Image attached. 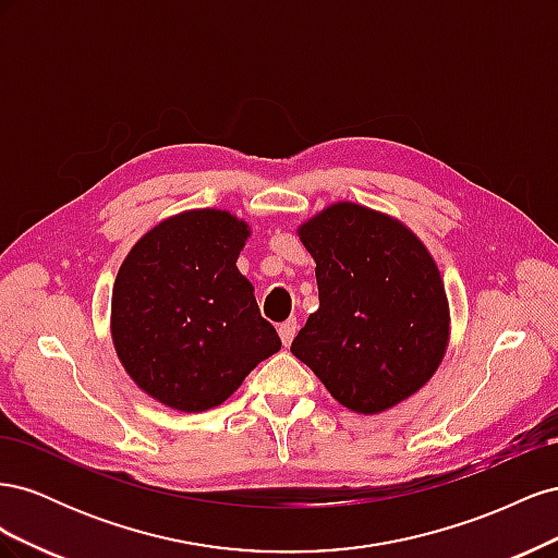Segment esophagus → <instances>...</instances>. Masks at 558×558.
Wrapping results in <instances>:
<instances>
[{
	"instance_id": "esophagus-1",
	"label": "esophagus",
	"mask_w": 558,
	"mask_h": 558,
	"mask_svg": "<svg viewBox=\"0 0 558 558\" xmlns=\"http://www.w3.org/2000/svg\"><path fill=\"white\" fill-rule=\"evenodd\" d=\"M295 332H298V318H289V320H283V324H279V337H281L283 347H289L293 342Z\"/></svg>"
}]
</instances>
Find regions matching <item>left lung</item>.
Wrapping results in <instances>:
<instances>
[{"instance_id": "obj_1", "label": "left lung", "mask_w": 558, "mask_h": 558, "mask_svg": "<svg viewBox=\"0 0 558 558\" xmlns=\"http://www.w3.org/2000/svg\"><path fill=\"white\" fill-rule=\"evenodd\" d=\"M298 238L316 263L318 310L293 356L359 414H381L424 388L451 335L445 281L426 244L356 202H332L298 226Z\"/></svg>"}]
</instances>
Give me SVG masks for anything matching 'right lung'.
<instances>
[{
    "mask_svg": "<svg viewBox=\"0 0 558 558\" xmlns=\"http://www.w3.org/2000/svg\"><path fill=\"white\" fill-rule=\"evenodd\" d=\"M251 238L226 209L165 218L125 256L111 293V340L130 379L177 412L226 402L281 349L238 269Z\"/></svg>",
    "mask_w": 558,
    "mask_h": 558,
    "instance_id": "add662e5",
    "label": "right lung"
}]
</instances>
